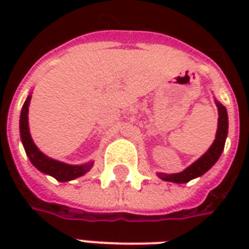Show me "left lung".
<instances>
[{"mask_svg": "<svg viewBox=\"0 0 249 249\" xmlns=\"http://www.w3.org/2000/svg\"><path fill=\"white\" fill-rule=\"evenodd\" d=\"M214 102H216L217 109H218V125H217L216 140L213 141L212 146L208 148V151L205 152L204 155H201L195 163L187 166L185 170H182L181 173L166 174L159 172L158 177L161 178L163 181L173 182V183H186V182L191 181L194 178L203 176L205 172H208L216 164L217 160L220 159L221 154L224 151L226 137H228L229 117L226 107L224 105H221L217 99H214Z\"/></svg>", "mask_w": 249, "mask_h": 249, "instance_id": "8db88e82", "label": "left lung"}]
</instances>
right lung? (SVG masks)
<instances>
[{
  "instance_id": "right-lung-1",
  "label": "right lung",
  "mask_w": 249,
  "mask_h": 249,
  "mask_svg": "<svg viewBox=\"0 0 249 249\" xmlns=\"http://www.w3.org/2000/svg\"><path fill=\"white\" fill-rule=\"evenodd\" d=\"M31 93L25 99L24 105L21 107L20 121H19V128H20V140L23 143V147L25 150V154L29 158V161L36 166L37 169L42 172L44 174L52 176L59 182H68L75 179L77 177H81L91 169L93 161L89 163L80 164V165H71V164L63 163L59 160L52 159L38 150L35 142H33L31 133H29L28 125V107L31 103Z\"/></svg>"
}]
</instances>
